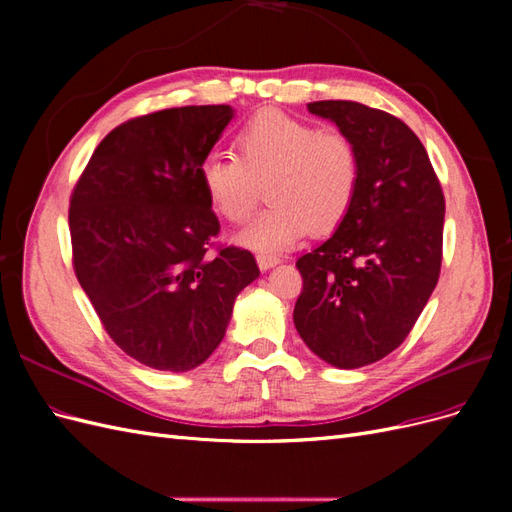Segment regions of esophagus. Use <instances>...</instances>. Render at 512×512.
Wrapping results in <instances>:
<instances>
[{
	"instance_id": "1",
	"label": "esophagus",
	"mask_w": 512,
	"mask_h": 512,
	"mask_svg": "<svg viewBox=\"0 0 512 512\" xmlns=\"http://www.w3.org/2000/svg\"><path fill=\"white\" fill-rule=\"evenodd\" d=\"M256 260H258V267H260L262 271H269L271 267L277 265V262H280V258L273 256V254H258Z\"/></svg>"
}]
</instances>
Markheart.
Wrapping results in <instances>:
<instances>
[{
  "mask_svg": "<svg viewBox=\"0 0 512 512\" xmlns=\"http://www.w3.org/2000/svg\"><path fill=\"white\" fill-rule=\"evenodd\" d=\"M232 153H209L198 179L211 209L241 224L254 213L267 183L269 209L241 232V243L275 254L309 230L327 235L348 215L361 179L359 151L342 132L280 111H260L235 134Z\"/></svg>",
  "mask_w": 512,
  "mask_h": 512,
  "instance_id": "heart-1",
  "label": "heart"
}]
</instances>
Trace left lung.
Segmentation results:
<instances>
[{
	"label": "left lung",
	"mask_w": 512,
	"mask_h": 512,
	"mask_svg": "<svg viewBox=\"0 0 512 512\" xmlns=\"http://www.w3.org/2000/svg\"><path fill=\"white\" fill-rule=\"evenodd\" d=\"M307 111L354 143L361 179L335 235L297 260L303 290L292 318L322 361L356 369L401 346L436 288L444 194L401 119L350 100L312 102Z\"/></svg>",
	"instance_id": "8db88e82"
}]
</instances>
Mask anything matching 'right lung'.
I'll return each instance as SVG.
<instances>
[{"mask_svg": "<svg viewBox=\"0 0 512 512\" xmlns=\"http://www.w3.org/2000/svg\"><path fill=\"white\" fill-rule=\"evenodd\" d=\"M230 119L228 104H209L121 123L70 196L76 280L108 337L153 369L205 363L237 294L260 275L252 252L213 241L220 222L198 179Z\"/></svg>", "mask_w": 512, "mask_h": 512, "instance_id": "1", "label": "right lung"}]
</instances>
